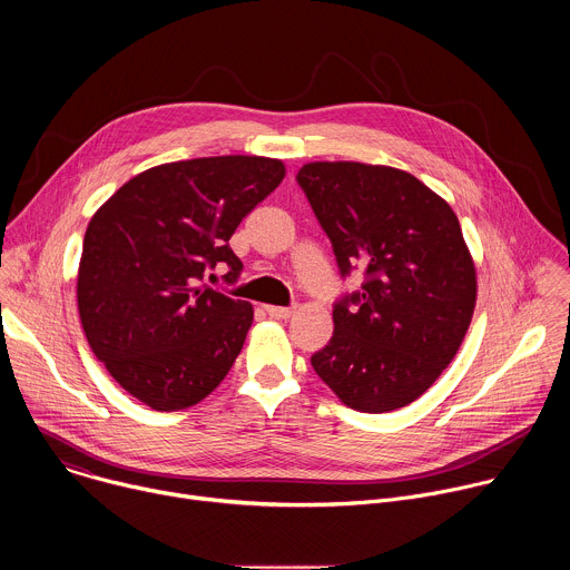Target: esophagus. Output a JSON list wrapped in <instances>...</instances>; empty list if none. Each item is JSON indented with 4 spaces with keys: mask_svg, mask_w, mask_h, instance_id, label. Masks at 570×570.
<instances>
[{
    "mask_svg": "<svg viewBox=\"0 0 570 570\" xmlns=\"http://www.w3.org/2000/svg\"><path fill=\"white\" fill-rule=\"evenodd\" d=\"M266 313H268L271 317H275V320H286V317H291L295 311H293L291 306H266Z\"/></svg>",
    "mask_w": 570,
    "mask_h": 570,
    "instance_id": "esophagus-1",
    "label": "esophagus"
}]
</instances>
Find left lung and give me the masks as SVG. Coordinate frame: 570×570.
Instances as JSON below:
<instances>
[{
	"label": "left lung",
	"instance_id": "8db88e82",
	"mask_svg": "<svg viewBox=\"0 0 570 570\" xmlns=\"http://www.w3.org/2000/svg\"><path fill=\"white\" fill-rule=\"evenodd\" d=\"M295 180L341 277H365L334 302V336L311 365L354 411L403 409L453 361L473 315L475 268L458 216L390 167L311 161Z\"/></svg>",
	"mask_w": 570,
	"mask_h": 570
}]
</instances>
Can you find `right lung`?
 <instances>
[{
    "label": "right lung",
    "instance_id": "right-lung-1",
    "mask_svg": "<svg viewBox=\"0 0 570 570\" xmlns=\"http://www.w3.org/2000/svg\"><path fill=\"white\" fill-rule=\"evenodd\" d=\"M279 159L198 157L128 180L90 220L78 266V313L97 358L153 411H183L229 372L253 306L205 284L243 264L238 223L284 180Z\"/></svg>",
    "mask_w": 570,
    "mask_h": 570
}]
</instances>
